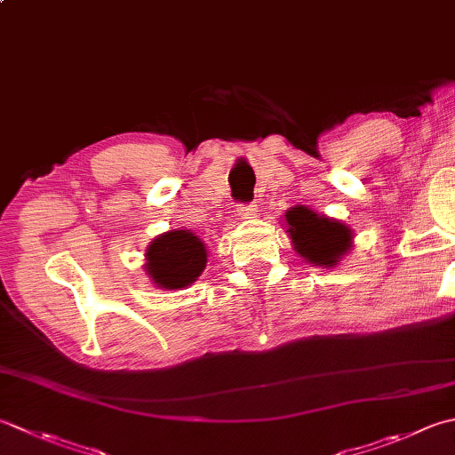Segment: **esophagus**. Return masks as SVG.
<instances>
[{"label":"esophagus","instance_id":"1","mask_svg":"<svg viewBox=\"0 0 455 455\" xmlns=\"http://www.w3.org/2000/svg\"><path fill=\"white\" fill-rule=\"evenodd\" d=\"M238 217L243 220H254L258 217V209L256 204H240L238 207Z\"/></svg>","mask_w":455,"mask_h":455}]
</instances>
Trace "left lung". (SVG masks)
<instances>
[{
	"label": "left lung",
	"mask_w": 455,
	"mask_h": 455,
	"mask_svg": "<svg viewBox=\"0 0 455 455\" xmlns=\"http://www.w3.org/2000/svg\"><path fill=\"white\" fill-rule=\"evenodd\" d=\"M283 222L293 252L319 268H335L353 251L355 235L349 225L304 204L286 211Z\"/></svg>",
	"instance_id": "obj_1"
}]
</instances>
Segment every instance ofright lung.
Instances as JSON below:
<instances>
[{
	"label": "right lung",
	"mask_w": 455,
	"mask_h": 455,
	"mask_svg": "<svg viewBox=\"0 0 455 455\" xmlns=\"http://www.w3.org/2000/svg\"><path fill=\"white\" fill-rule=\"evenodd\" d=\"M207 246L189 228H173L146 248L144 270L159 290H183L197 282L207 266Z\"/></svg>",
	"instance_id": "obj_1"
}]
</instances>
